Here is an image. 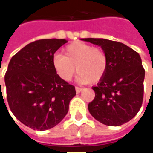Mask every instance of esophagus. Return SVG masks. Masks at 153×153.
Here are the masks:
<instances>
[{"mask_svg":"<svg viewBox=\"0 0 153 153\" xmlns=\"http://www.w3.org/2000/svg\"><path fill=\"white\" fill-rule=\"evenodd\" d=\"M75 90H76L77 94H79V93H80V92L82 91V88H79V87H76V88H75Z\"/></svg>","mask_w":153,"mask_h":153,"instance_id":"34e87169","label":"esophagus"}]
</instances>
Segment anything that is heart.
<instances>
[{
	"label": "heart",
	"instance_id": "b5f03b06",
	"mask_svg": "<svg viewBox=\"0 0 153 153\" xmlns=\"http://www.w3.org/2000/svg\"><path fill=\"white\" fill-rule=\"evenodd\" d=\"M63 53L64 55L56 54L52 64L57 74L65 81L71 80L76 70L77 79L79 82L97 83L108 70V56L99 47L77 41L66 45Z\"/></svg>",
	"mask_w": 153,
	"mask_h": 153
}]
</instances>
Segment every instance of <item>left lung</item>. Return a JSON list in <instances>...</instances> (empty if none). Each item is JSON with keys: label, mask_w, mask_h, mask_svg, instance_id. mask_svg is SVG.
Returning <instances> with one entry per match:
<instances>
[{"label": "left lung", "mask_w": 153, "mask_h": 153, "mask_svg": "<svg viewBox=\"0 0 153 153\" xmlns=\"http://www.w3.org/2000/svg\"><path fill=\"white\" fill-rule=\"evenodd\" d=\"M101 46L108 59V70L88 104L90 114L108 126L122 125L139 111L144 99L145 69L139 54L123 43L104 38H82Z\"/></svg>", "instance_id": "left-lung-1"}]
</instances>
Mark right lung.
Segmentation results:
<instances>
[{
    "instance_id": "1",
    "label": "right lung",
    "mask_w": 153,
    "mask_h": 153,
    "mask_svg": "<svg viewBox=\"0 0 153 153\" xmlns=\"http://www.w3.org/2000/svg\"><path fill=\"white\" fill-rule=\"evenodd\" d=\"M66 42L36 40L9 61L5 74L7 103L14 116L33 130L43 131L59 123L76 94L74 86L63 80L52 64L54 53Z\"/></svg>"
}]
</instances>
